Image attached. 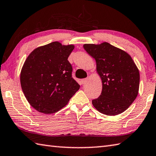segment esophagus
I'll return each instance as SVG.
<instances>
[{
  "label": "esophagus",
  "instance_id": "esophagus-1",
  "mask_svg": "<svg viewBox=\"0 0 156 156\" xmlns=\"http://www.w3.org/2000/svg\"><path fill=\"white\" fill-rule=\"evenodd\" d=\"M87 83V79L84 78V79H82V80H80V84H86Z\"/></svg>",
  "mask_w": 156,
  "mask_h": 156
}]
</instances>
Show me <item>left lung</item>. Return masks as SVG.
<instances>
[{
    "label": "left lung",
    "mask_w": 156,
    "mask_h": 156,
    "mask_svg": "<svg viewBox=\"0 0 156 156\" xmlns=\"http://www.w3.org/2000/svg\"><path fill=\"white\" fill-rule=\"evenodd\" d=\"M83 47L95 59L102 80V90L92 100L93 106L110 116L124 112L136 98L139 89V72L131 56L107 42Z\"/></svg>",
    "instance_id": "left-lung-1"
}]
</instances>
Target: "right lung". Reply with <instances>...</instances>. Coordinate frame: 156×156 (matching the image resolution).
I'll return each instance as SVG.
<instances>
[{
    "label": "right lung",
    "mask_w": 156,
    "mask_h": 156,
    "mask_svg": "<svg viewBox=\"0 0 156 156\" xmlns=\"http://www.w3.org/2000/svg\"><path fill=\"white\" fill-rule=\"evenodd\" d=\"M73 48L72 45L52 42L34 50L25 61L20 74L22 89L37 111L45 114L58 111L80 89L67 60Z\"/></svg>",
    "instance_id": "right-lung-1"
}]
</instances>
